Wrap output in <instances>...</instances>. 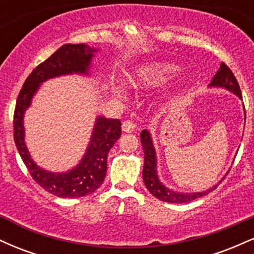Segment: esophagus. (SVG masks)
Segmentation results:
<instances>
[{"instance_id":"obj_1","label":"esophagus","mask_w":254,"mask_h":254,"mask_svg":"<svg viewBox=\"0 0 254 254\" xmlns=\"http://www.w3.org/2000/svg\"><path fill=\"white\" fill-rule=\"evenodd\" d=\"M122 129H123L124 132H133L136 130V125L133 122L125 121L123 122V125H122Z\"/></svg>"}]
</instances>
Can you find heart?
<instances>
[{
    "instance_id": "obj_1",
    "label": "heart",
    "mask_w": 254,
    "mask_h": 254,
    "mask_svg": "<svg viewBox=\"0 0 254 254\" xmlns=\"http://www.w3.org/2000/svg\"><path fill=\"white\" fill-rule=\"evenodd\" d=\"M180 72L177 64L165 61H153L139 65L130 77V83L136 89H154L164 87L173 81ZM118 95H125L123 86L116 87Z\"/></svg>"
}]
</instances>
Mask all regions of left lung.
<instances>
[{"label":"left lung","instance_id":"1","mask_svg":"<svg viewBox=\"0 0 254 254\" xmlns=\"http://www.w3.org/2000/svg\"><path fill=\"white\" fill-rule=\"evenodd\" d=\"M209 87H217V88H224L229 90L230 93L235 94L239 99L243 100V95H241L240 87L235 78L234 74L232 70L226 65L224 63H221L220 69H218L215 76L212 77ZM245 110V106H244ZM246 118V115H245ZM141 143L142 148L144 151V164H143V172H142V177H143V182L145 188L148 189V191L153 194L154 197H156L157 199L164 200L167 203H188L191 200L196 199L205 194H209V192L217 188L218 184L214 185L212 188L208 189L206 191L202 192H177L171 190L170 188L165 186L164 184L160 182L159 176H157V159H156V151L153 144V138H151V133L148 130H142L141 132ZM228 174V173H227ZM226 174V176H227ZM224 179V178H223Z\"/></svg>","mask_w":254,"mask_h":254}]
</instances>
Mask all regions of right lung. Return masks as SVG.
Instances as JSON below:
<instances>
[{"mask_svg":"<svg viewBox=\"0 0 254 254\" xmlns=\"http://www.w3.org/2000/svg\"><path fill=\"white\" fill-rule=\"evenodd\" d=\"M98 49L87 44H64L34 69L26 78L14 111V141L22 161L37 184L50 193L62 198L83 197L100 188L106 177L107 154L122 135L121 121L99 116L95 119L90 141L81 161L66 172H50L33 161L25 143L24 116L40 84L64 75L89 76L92 60Z\"/></svg>","mask_w":254,"mask_h":254,"instance_id":"1","label":"right lung"}]
</instances>
